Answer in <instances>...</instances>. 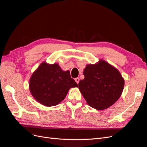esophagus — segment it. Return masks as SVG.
<instances>
[{"label":"esophagus","mask_w":147,"mask_h":147,"mask_svg":"<svg viewBox=\"0 0 147 147\" xmlns=\"http://www.w3.org/2000/svg\"><path fill=\"white\" fill-rule=\"evenodd\" d=\"M75 80H76V82H77V84H78V82H79V80H80V79H79V78H75Z\"/></svg>","instance_id":"1"}]
</instances>
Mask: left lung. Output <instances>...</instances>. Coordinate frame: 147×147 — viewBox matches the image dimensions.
Segmentation results:
<instances>
[{"instance_id": "8db88e82", "label": "left lung", "mask_w": 147, "mask_h": 147, "mask_svg": "<svg viewBox=\"0 0 147 147\" xmlns=\"http://www.w3.org/2000/svg\"><path fill=\"white\" fill-rule=\"evenodd\" d=\"M84 79L78 88L88 104L102 110L109 108L120 98L124 87V79L119 71L104 60L87 65L84 70Z\"/></svg>"}]
</instances>
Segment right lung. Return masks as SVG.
<instances>
[{"mask_svg":"<svg viewBox=\"0 0 147 147\" xmlns=\"http://www.w3.org/2000/svg\"><path fill=\"white\" fill-rule=\"evenodd\" d=\"M78 87L70 71H63L57 63H41L32 74L29 88L32 96L41 104L55 106L62 102L71 87Z\"/></svg>","mask_w":147,"mask_h":147,"instance_id":"add662e5","label":"right lung"}]
</instances>
